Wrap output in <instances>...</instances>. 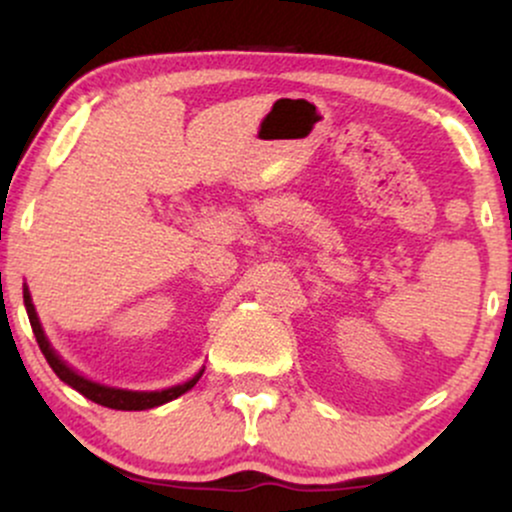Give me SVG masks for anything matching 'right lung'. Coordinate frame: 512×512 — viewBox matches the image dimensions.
<instances>
[{"instance_id": "right-lung-1", "label": "right lung", "mask_w": 512, "mask_h": 512, "mask_svg": "<svg viewBox=\"0 0 512 512\" xmlns=\"http://www.w3.org/2000/svg\"><path fill=\"white\" fill-rule=\"evenodd\" d=\"M23 303H26V313H28V320H31V327H33V334H35V342H38L40 351H43V356L48 358L50 368L55 370L57 378H60L62 383H67L69 387H74L76 392H81V395H84L86 399H91V402L101 404V407L122 409V411H142V409L161 407V404L170 402V399L185 395V392L192 390V387L197 385V380L202 378L204 368L199 370L195 378L187 380V383L173 385V387H168V390H156V392L117 390V387H108V385H101V383H93V380H88V378H84V375L76 373L74 368H69L67 363H64L60 356H57V351L52 349L50 342H48V337H45L43 327H40L38 313H35L33 301H31V293H28V289H23Z\"/></svg>"}]
</instances>
